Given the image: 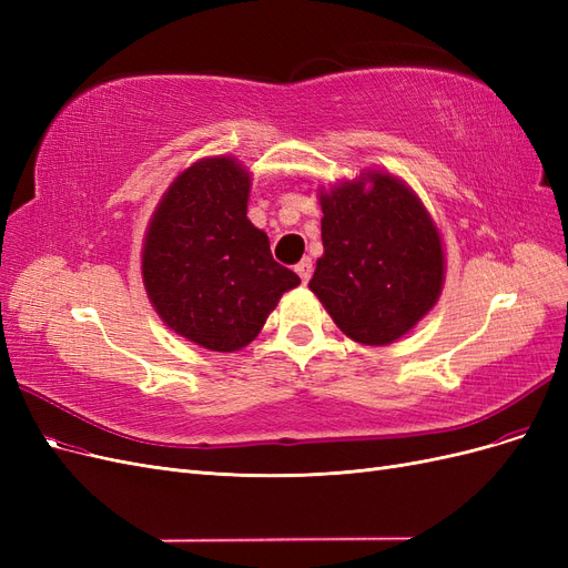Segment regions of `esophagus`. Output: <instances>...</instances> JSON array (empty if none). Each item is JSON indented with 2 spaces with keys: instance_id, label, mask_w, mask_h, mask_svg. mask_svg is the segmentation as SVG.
<instances>
[{
  "instance_id": "esophagus-1",
  "label": "esophagus",
  "mask_w": 568,
  "mask_h": 568,
  "mask_svg": "<svg viewBox=\"0 0 568 568\" xmlns=\"http://www.w3.org/2000/svg\"><path fill=\"white\" fill-rule=\"evenodd\" d=\"M296 272H298V277H301L303 284L311 282V277H313V261H311V257H303V261L296 265Z\"/></svg>"
}]
</instances>
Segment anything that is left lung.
I'll list each match as a JSON object with an SVG mask.
<instances>
[{
    "label": "left lung",
    "instance_id": "obj_1",
    "mask_svg": "<svg viewBox=\"0 0 568 568\" xmlns=\"http://www.w3.org/2000/svg\"><path fill=\"white\" fill-rule=\"evenodd\" d=\"M320 205L324 253L307 286L348 338L388 346L440 296L436 222L403 180L382 170L322 189Z\"/></svg>",
    "mask_w": 568,
    "mask_h": 568
}]
</instances>
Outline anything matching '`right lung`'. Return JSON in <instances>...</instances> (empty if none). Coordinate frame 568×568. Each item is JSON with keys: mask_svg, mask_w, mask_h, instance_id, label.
Instances as JSON below:
<instances>
[{"mask_svg": "<svg viewBox=\"0 0 568 568\" xmlns=\"http://www.w3.org/2000/svg\"><path fill=\"white\" fill-rule=\"evenodd\" d=\"M248 194L251 173L236 159H201L168 186L144 236L151 305L175 334L215 353L248 346L301 284L246 217Z\"/></svg>", "mask_w": 568, "mask_h": 568, "instance_id": "add662e5", "label": "right lung"}]
</instances>
